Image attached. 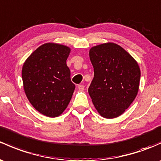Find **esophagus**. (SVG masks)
Returning <instances> with one entry per match:
<instances>
[{"label":"esophagus","instance_id":"esophagus-1","mask_svg":"<svg viewBox=\"0 0 161 161\" xmlns=\"http://www.w3.org/2000/svg\"><path fill=\"white\" fill-rule=\"evenodd\" d=\"M78 89H79V91H83L84 89H85V87H84V86L82 85H79L78 86Z\"/></svg>","mask_w":161,"mask_h":161}]
</instances>
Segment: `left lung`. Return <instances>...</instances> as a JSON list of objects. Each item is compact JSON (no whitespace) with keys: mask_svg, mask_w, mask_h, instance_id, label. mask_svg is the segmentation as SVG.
Wrapping results in <instances>:
<instances>
[{"mask_svg":"<svg viewBox=\"0 0 161 161\" xmlns=\"http://www.w3.org/2000/svg\"><path fill=\"white\" fill-rule=\"evenodd\" d=\"M89 58L94 78L88 91L95 108L106 119L118 117L138 93L140 69L137 62L113 42L92 47Z\"/></svg>","mask_w":161,"mask_h":161,"instance_id":"8db88e82","label":"left lung"}]
</instances>
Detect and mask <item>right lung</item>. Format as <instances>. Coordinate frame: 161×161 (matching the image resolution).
<instances>
[{
    "label": "right lung",
    "instance_id": "add662e5",
    "mask_svg": "<svg viewBox=\"0 0 161 161\" xmlns=\"http://www.w3.org/2000/svg\"><path fill=\"white\" fill-rule=\"evenodd\" d=\"M71 48L57 43L41 45L24 62L25 95L36 110L48 117L60 116L70 102L75 86L66 60Z\"/></svg>",
    "mask_w": 161,
    "mask_h": 161
}]
</instances>
